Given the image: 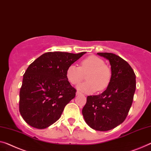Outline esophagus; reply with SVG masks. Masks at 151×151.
Wrapping results in <instances>:
<instances>
[{
	"instance_id": "1",
	"label": "esophagus",
	"mask_w": 151,
	"mask_h": 151,
	"mask_svg": "<svg viewBox=\"0 0 151 151\" xmlns=\"http://www.w3.org/2000/svg\"><path fill=\"white\" fill-rule=\"evenodd\" d=\"M76 95H80V94H82V93H81V92H80L79 91H76Z\"/></svg>"
}]
</instances>
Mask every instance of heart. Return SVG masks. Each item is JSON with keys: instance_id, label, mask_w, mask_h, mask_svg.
Returning a JSON list of instances; mask_svg holds the SVG:
<instances>
[{"instance_id": "1", "label": "heart", "mask_w": 151, "mask_h": 151, "mask_svg": "<svg viewBox=\"0 0 151 151\" xmlns=\"http://www.w3.org/2000/svg\"><path fill=\"white\" fill-rule=\"evenodd\" d=\"M87 81L78 86V89L87 93L98 90L103 91L109 87L111 81L112 73L109 66L104 64L101 58L90 55L80 62V66L70 65L66 70V78L72 85H76L82 81L84 75Z\"/></svg>"}]
</instances>
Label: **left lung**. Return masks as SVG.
<instances>
[{"label":"left lung","instance_id":"8db88e82","mask_svg":"<svg viewBox=\"0 0 151 151\" xmlns=\"http://www.w3.org/2000/svg\"><path fill=\"white\" fill-rule=\"evenodd\" d=\"M109 60L111 81L98 96H89L82 110L85 122L97 131H109L122 123L132 106L136 90V75L128 63L111 53H98Z\"/></svg>","mask_w":151,"mask_h":151}]
</instances>
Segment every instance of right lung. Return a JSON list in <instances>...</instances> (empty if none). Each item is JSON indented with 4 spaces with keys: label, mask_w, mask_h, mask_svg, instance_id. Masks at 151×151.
I'll list each match as a JSON object with an SVG mask.
<instances>
[{
    "label": "right lung",
    "mask_w": 151,
    "mask_h": 151,
    "mask_svg": "<svg viewBox=\"0 0 151 151\" xmlns=\"http://www.w3.org/2000/svg\"><path fill=\"white\" fill-rule=\"evenodd\" d=\"M86 52H47L35 60L24 73L19 110L28 125L45 129L60 119L76 90L66 78V70Z\"/></svg>",
    "instance_id": "right-lung-1"
}]
</instances>
